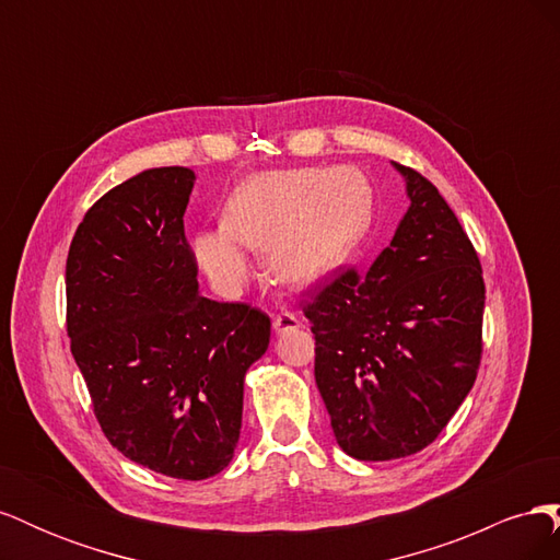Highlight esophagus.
Here are the masks:
<instances>
[{
    "label": "esophagus",
    "instance_id": "esophagus-1",
    "mask_svg": "<svg viewBox=\"0 0 560 560\" xmlns=\"http://www.w3.org/2000/svg\"><path fill=\"white\" fill-rule=\"evenodd\" d=\"M299 327H301V319H299L294 313H290V311H282V313H278V315L273 317V329H276L278 334L292 331V329H299Z\"/></svg>",
    "mask_w": 560,
    "mask_h": 560
}]
</instances>
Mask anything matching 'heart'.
<instances>
[{"instance_id": "obj_1", "label": "heart", "mask_w": 560, "mask_h": 560, "mask_svg": "<svg viewBox=\"0 0 560 560\" xmlns=\"http://www.w3.org/2000/svg\"><path fill=\"white\" fill-rule=\"evenodd\" d=\"M374 212V189L360 167H299L264 173L238 186L226 206L224 231L200 233L194 247L206 273L235 290L249 273L247 249H268L273 273L308 284L341 264Z\"/></svg>"}]
</instances>
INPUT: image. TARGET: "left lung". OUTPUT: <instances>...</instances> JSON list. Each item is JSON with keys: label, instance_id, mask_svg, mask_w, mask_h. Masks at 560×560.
<instances>
[{"label": "left lung", "instance_id": "obj_1", "mask_svg": "<svg viewBox=\"0 0 560 560\" xmlns=\"http://www.w3.org/2000/svg\"><path fill=\"white\" fill-rule=\"evenodd\" d=\"M411 208L371 268H336L306 290L315 383L336 442L358 460L430 446L477 381L486 284L474 249L436 186L413 167Z\"/></svg>", "mask_w": 560, "mask_h": 560}]
</instances>
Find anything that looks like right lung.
<instances>
[{
  "label": "right lung",
  "mask_w": 560,
  "mask_h": 560,
  "mask_svg": "<svg viewBox=\"0 0 560 560\" xmlns=\"http://www.w3.org/2000/svg\"><path fill=\"white\" fill-rule=\"evenodd\" d=\"M196 175L154 167L114 186L67 254V336L114 448L173 479L200 481L233 457L245 371L270 317L198 294L184 235Z\"/></svg>",
  "instance_id": "obj_1"
}]
</instances>
